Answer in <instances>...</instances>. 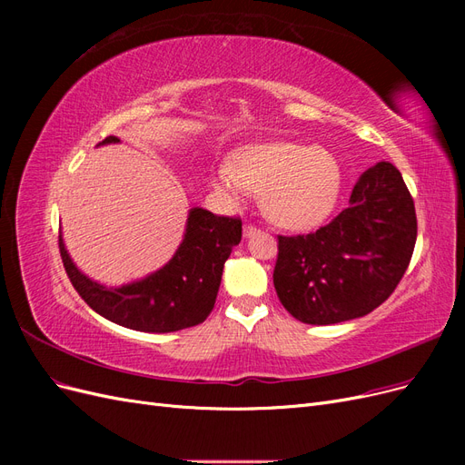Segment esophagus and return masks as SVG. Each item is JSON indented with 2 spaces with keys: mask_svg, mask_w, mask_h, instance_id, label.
I'll list each match as a JSON object with an SVG mask.
<instances>
[{
  "mask_svg": "<svg viewBox=\"0 0 465 465\" xmlns=\"http://www.w3.org/2000/svg\"><path fill=\"white\" fill-rule=\"evenodd\" d=\"M256 232H258V229L254 227V224H244V236H246V238L254 236Z\"/></svg>",
  "mask_w": 465,
  "mask_h": 465,
  "instance_id": "esophagus-1",
  "label": "esophagus"
}]
</instances>
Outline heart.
Listing matches in <instances>:
<instances>
[{
    "label": "heart",
    "instance_id": "obj_1",
    "mask_svg": "<svg viewBox=\"0 0 465 465\" xmlns=\"http://www.w3.org/2000/svg\"><path fill=\"white\" fill-rule=\"evenodd\" d=\"M211 184L234 207L242 205L250 192L263 193V211L273 223L285 229H311L331 213L341 171L320 147L273 142L242 147L234 163L215 164Z\"/></svg>",
    "mask_w": 465,
    "mask_h": 465
}]
</instances>
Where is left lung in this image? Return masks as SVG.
<instances>
[{
  "label": "left lung",
  "mask_w": 465,
  "mask_h": 465,
  "mask_svg": "<svg viewBox=\"0 0 465 465\" xmlns=\"http://www.w3.org/2000/svg\"><path fill=\"white\" fill-rule=\"evenodd\" d=\"M415 241V205L401 173L388 161L376 163L326 227L279 236L277 297L291 316L312 326L361 318L398 287Z\"/></svg>",
  "instance_id": "8db88e82"
}]
</instances>
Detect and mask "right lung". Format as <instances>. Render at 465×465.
<instances>
[{
	"mask_svg": "<svg viewBox=\"0 0 465 465\" xmlns=\"http://www.w3.org/2000/svg\"><path fill=\"white\" fill-rule=\"evenodd\" d=\"M110 143L120 139L110 135L98 147ZM241 238V219L192 207L174 256L161 270L120 287H106L83 273L62 234L60 254L72 285L96 314L135 331L168 333L198 326L213 311L224 262Z\"/></svg>",
	"mask_w": 465,
	"mask_h": 465,
	"instance_id": "add662e5",
	"label": "right lung"
}]
</instances>
